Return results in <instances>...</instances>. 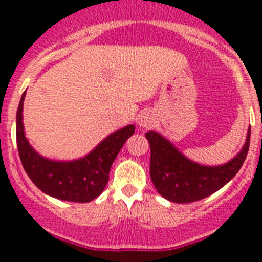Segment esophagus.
<instances>
[{"label":"esophagus","instance_id":"1","mask_svg":"<svg viewBox=\"0 0 262 262\" xmlns=\"http://www.w3.org/2000/svg\"><path fill=\"white\" fill-rule=\"evenodd\" d=\"M139 126L142 127V128H149V127H152L155 124V118L154 115L151 114V113H143L142 115H140V118H139Z\"/></svg>","mask_w":262,"mask_h":262}]
</instances>
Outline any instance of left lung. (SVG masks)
<instances>
[{
  "instance_id": "1",
  "label": "left lung",
  "mask_w": 262,
  "mask_h": 262,
  "mask_svg": "<svg viewBox=\"0 0 262 262\" xmlns=\"http://www.w3.org/2000/svg\"><path fill=\"white\" fill-rule=\"evenodd\" d=\"M151 147V180L160 195L170 202L190 203L211 195L239 172L249 149L251 128L244 147L231 161L206 166L186 159L172 143L155 131L145 134Z\"/></svg>"
}]
</instances>
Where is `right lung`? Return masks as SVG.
I'll return each instance as SVG.
<instances>
[{
    "mask_svg": "<svg viewBox=\"0 0 262 262\" xmlns=\"http://www.w3.org/2000/svg\"><path fill=\"white\" fill-rule=\"evenodd\" d=\"M22 94L17 111V145L23 169L36 187L47 195L69 202H90L102 193L108 181L110 168L135 126L118 129L99 143L93 151L75 161H53L34 151L25 136Z\"/></svg>",
    "mask_w": 262,
    "mask_h": 262,
    "instance_id": "obj_1",
    "label": "right lung"
}]
</instances>
